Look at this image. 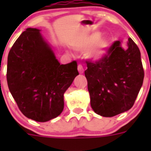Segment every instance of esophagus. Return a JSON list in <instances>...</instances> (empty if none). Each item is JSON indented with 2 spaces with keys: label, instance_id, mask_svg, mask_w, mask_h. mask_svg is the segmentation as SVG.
Here are the masks:
<instances>
[{
  "label": "esophagus",
  "instance_id": "34e87169",
  "mask_svg": "<svg viewBox=\"0 0 151 151\" xmlns=\"http://www.w3.org/2000/svg\"><path fill=\"white\" fill-rule=\"evenodd\" d=\"M78 73H80V74H82V73H84L83 66H82V65H80V64H78Z\"/></svg>",
  "mask_w": 151,
  "mask_h": 151
}]
</instances>
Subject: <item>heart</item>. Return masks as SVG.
I'll return each instance as SVG.
<instances>
[{
  "label": "heart",
  "mask_w": 151,
  "mask_h": 151,
  "mask_svg": "<svg viewBox=\"0 0 151 151\" xmlns=\"http://www.w3.org/2000/svg\"><path fill=\"white\" fill-rule=\"evenodd\" d=\"M99 32H95L80 41L75 49L78 51L84 52L88 50L87 57L94 61L101 60L106 56L110 47V40L106 37H101Z\"/></svg>",
  "instance_id": "heart-1"
}]
</instances>
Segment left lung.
<instances>
[{
  "label": "left lung",
  "instance_id": "obj_1",
  "mask_svg": "<svg viewBox=\"0 0 151 151\" xmlns=\"http://www.w3.org/2000/svg\"><path fill=\"white\" fill-rule=\"evenodd\" d=\"M121 42L115 41L101 60L87 62L85 76L91 106L101 116L112 117L130 110L143 84L145 73L138 47L132 38L127 49L122 48Z\"/></svg>",
  "mask_w": 151,
  "mask_h": 151
}]
</instances>
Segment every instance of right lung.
Masks as SVG:
<instances>
[{
  "label": "right lung",
  "instance_id": "1",
  "mask_svg": "<svg viewBox=\"0 0 151 151\" xmlns=\"http://www.w3.org/2000/svg\"><path fill=\"white\" fill-rule=\"evenodd\" d=\"M41 30L28 28L10 49L6 80L20 111L45 122L63 110V94L78 75L76 61L60 64Z\"/></svg>",
  "mask_w": 151,
  "mask_h": 151
}]
</instances>
